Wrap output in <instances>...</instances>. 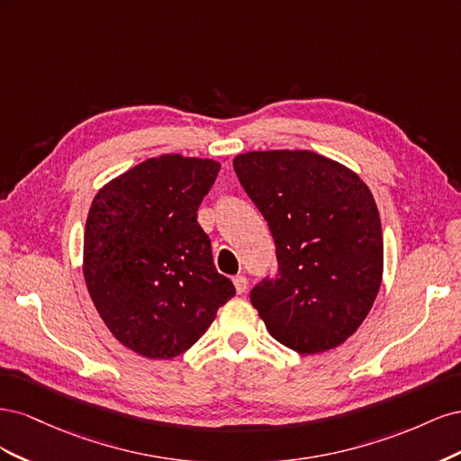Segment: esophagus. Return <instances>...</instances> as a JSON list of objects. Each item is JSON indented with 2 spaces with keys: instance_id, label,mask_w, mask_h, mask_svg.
I'll use <instances>...</instances> for the list:
<instances>
[{
  "instance_id": "34e87169",
  "label": "esophagus",
  "mask_w": 461,
  "mask_h": 461,
  "mask_svg": "<svg viewBox=\"0 0 461 461\" xmlns=\"http://www.w3.org/2000/svg\"><path fill=\"white\" fill-rule=\"evenodd\" d=\"M232 283H234L236 292H239V294H244L246 288H248V278H246V276H242V275H239V276H234V278H232Z\"/></svg>"
}]
</instances>
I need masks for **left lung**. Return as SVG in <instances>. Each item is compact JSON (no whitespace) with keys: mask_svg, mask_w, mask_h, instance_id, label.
Segmentation results:
<instances>
[{"mask_svg":"<svg viewBox=\"0 0 461 461\" xmlns=\"http://www.w3.org/2000/svg\"><path fill=\"white\" fill-rule=\"evenodd\" d=\"M234 171L267 221L278 273L249 300L269 334L298 354L346 342L383 281V229L367 185L310 149L248 151Z\"/></svg>","mask_w":461,"mask_h":461,"instance_id":"8db88e82","label":"left lung"}]
</instances>
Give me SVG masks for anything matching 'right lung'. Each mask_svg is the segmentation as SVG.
Segmentation results:
<instances>
[{"label":"right lung","instance_id":"right-lung-1","mask_svg":"<svg viewBox=\"0 0 461 461\" xmlns=\"http://www.w3.org/2000/svg\"><path fill=\"white\" fill-rule=\"evenodd\" d=\"M221 163L151 158L95 194L85 229V281L97 313L129 350L149 359L186 352L234 296L217 273L198 207Z\"/></svg>","mask_w":461,"mask_h":461}]
</instances>
